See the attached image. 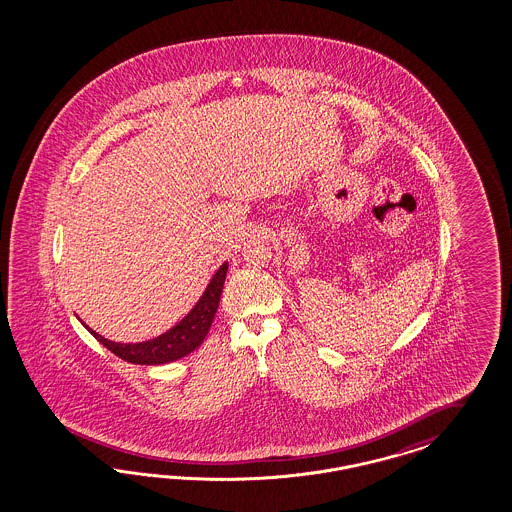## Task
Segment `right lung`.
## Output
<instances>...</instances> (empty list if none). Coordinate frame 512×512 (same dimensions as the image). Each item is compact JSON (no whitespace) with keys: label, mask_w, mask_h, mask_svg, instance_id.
Returning <instances> with one entry per match:
<instances>
[{"label":"right lung","mask_w":512,"mask_h":512,"mask_svg":"<svg viewBox=\"0 0 512 512\" xmlns=\"http://www.w3.org/2000/svg\"><path fill=\"white\" fill-rule=\"evenodd\" d=\"M227 268L229 263H223L217 268L216 274L206 285L199 302L191 308L186 317L163 332L161 336L152 338L140 343H120V341H110L97 334L90 326L88 332L92 334L95 340L103 343L109 351H112L116 357L127 360L131 364H142V366H157V364H167L174 362L178 358L186 357L191 351H195L201 345L212 321L216 317L219 298L223 293V283L227 278Z\"/></svg>","instance_id":"add662e5"}]
</instances>
